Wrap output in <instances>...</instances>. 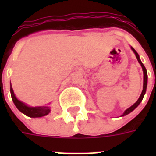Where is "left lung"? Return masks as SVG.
I'll return each instance as SVG.
<instances>
[{
	"mask_svg": "<svg viewBox=\"0 0 156 156\" xmlns=\"http://www.w3.org/2000/svg\"><path fill=\"white\" fill-rule=\"evenodd\" d=\"M131 49H132V51L133 52V53L135 54L136 57H137V60H138V63L140 64L141 66H142V69H143V91H142V93H141L140 96H139V98H138V100L136 101V103H134V104L132 105L131 107H129V108H127L126 110V111L124 112L123 114L121 115V116H126V115H128L129 113H130L131 112H133L134 109L137 108V107L140 104V103L142 102V100H143V97H144V95H145L146 93V90H147V69H146L145 66H144V65H143V63H142V61H141L140 60V57H139V55L138 54V52H136L135 49L131 47Z\"/></svg>",
	"mask_w": 156,
	"mask_h": 156,
	"instance_id": "left-lung-1",
	"label": "left lung"
}]
</instances>
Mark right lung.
<instances>
[{"label": "right lung", "mask_w": 156, "mask_h": 156, "mask_svg": "<svg viewBox=\"0 0 156 156\" xmlns=\"http://www.w3.org/2000/svg\"><path fill=\"white\" fill-rule=\"evenodd\" d=\"M10 94L13 102L16 108L23 114H25L26 116H29V117H42V116H47L48 114H49L51 112V108L49 106H38V107H31L27 105L25 103L22 102L18 100V98L16 97L14 95L13 88L11 86L10 83Z\"/></svg>", "instance_id": "add662e5"}]
</instances>
